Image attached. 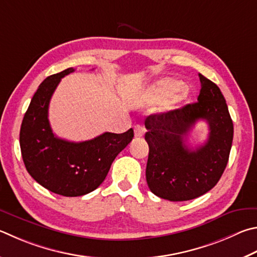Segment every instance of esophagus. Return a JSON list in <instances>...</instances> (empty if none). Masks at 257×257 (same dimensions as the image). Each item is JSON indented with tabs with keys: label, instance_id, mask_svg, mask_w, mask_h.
Wrapping results in <instances>:
<instances>
[{
	"label": "esophagus",
	"instance_id": "obj_1",
	"mask_svg": "<svg viewBox=\"0 0 257 257\" xmlns=\"http://www.w3.org/2000/svg\"><path fill=\"white\" fill-rule=\"evenodd\" d=\"M145 135V128L142 124H137L135 127V137H143Z\"/></svg>",
	"mask_w": 257,
	"mask_h": 257
}]
</instances>
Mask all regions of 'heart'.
Here are the masks:
<instances>
[{
  "mask_svg": "<svg viewBox=\"0 0 257 257\" xmlns=\"http://www.w3.org/2000/svg\"><path fill=\"white\" fill-rule=\"evenodd\" d=\"M180 83L173 78H161L149 86L144 93V101L147 104H161L169 102L177 103L184 99V93L180 90Z\"/></svg>",
  "mask_w": 257,
  "mask_h": 257,
  "instance_id": "heart-1",
  "label": "heart"
}]
</instances>
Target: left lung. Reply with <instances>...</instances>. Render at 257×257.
Returning <instances> with one entry per match:
<instances>
[{"label": "left lung", "instance_id": "1", "mask_svg": "<svg viewBox=\"0 0 257 257\" xmlns=\"http://www.w3.org/2000/svg\"><path fill=\"white\" fill-rule=\"evenodd\" d=\"M199 77L198 102L145 120L148 188L170 201H188L207 193L220 180L229 158L234 125L226 100L216 84L201 74ZM199 119L208 123L209 136L192 151L185 141Z\"/></svg>", "mask_w": 257, "mask_h": 257}]
</instances>
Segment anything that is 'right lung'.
<instances>
[{
  "label": "right lung",
  "instance_id": "add662e5",
  "mask_svg": "<svg viewBox=\"0 0 257 257\" xmlns=\"http://www.w3.org/2000/svg\"><path fill=\"white\" fill-rule=\"evenodd\" d=\"M74 68L48 76L32 96L20 129V147L26 169L44 188L64 197H80L94 191L116 155L133 141L134 130L104 133L91 141L74 143L56 137L48 108L62 77Z\"/></svg>",
  "mask_w": 257,
  "mask_h": 257
}]
</instances>
